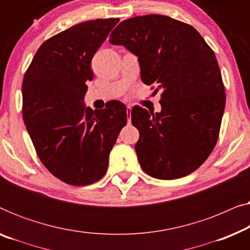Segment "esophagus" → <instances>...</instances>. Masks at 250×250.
Instances as JSON below:
<instances>
[{
  "mask_svg": "<svg viewBox=\"0 0 250 250\" xmlns=\"http://www.w3.org/2000/svg\"><path fill=\"white\" fill-rule=\"evenodd\" d=\"M126 112H127V122L131 123V112H132L131 105H127V107H126Z\"/></svg>",
  "mask_w": 250,
  "mask_h": 250,
  "instance_id": "34e87169",
  "label": "esophagus"
}]
</instances>
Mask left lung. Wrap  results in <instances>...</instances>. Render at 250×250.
<instances>
[{"instance_id": "8db88e82", "label": "left lung", "mask_w": 250, "mask_h": 250, "mask_svg": "<svg viewBox=\"0 0 250 250\" xmlns=\"http://www.w3.org/2000/svg\"><path fill=\"white\" fill-rule=\"evenodd\" d=\"M109 42L138 57L141 80L162 90V111L135 105V151L142 169L160 180L194 172L213 151L225 92L213 50L192 26L160 15L124 20Z\"/></svg>"}]
</instances>
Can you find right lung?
I'll return each instance as SVG.
<instances>
[{
  "mask_svg": "<svg viewBox=\"0 0 250 250\" xmlns=\"http://www.w3.org/2000/svg\"><path fill=\"white\" fill-rule=\"evenodd\" d=\"M117 18L77 23L45 41L22 81V118L43 165L71 186H87L104 175L109 153L127 123L126 107L84 104L91 60Z\"/></svg>",
  "mask_w": 250,
  "mask_h": 250,
  "instance_id": "add662e5",
  "label": "right lung"
}]
</instances>
